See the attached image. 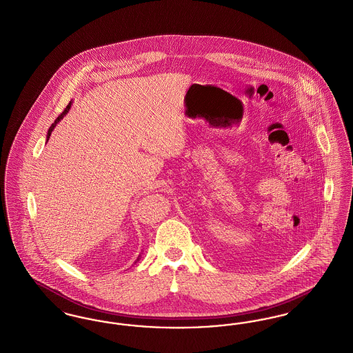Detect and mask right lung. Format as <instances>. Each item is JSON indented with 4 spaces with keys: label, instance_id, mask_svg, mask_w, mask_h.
<instances>
[{
    "label": "right lung",
    "instance_id": "add662e5",
    "mask_svg": "<svg viewBox=\"0 0 353 353\" xmlns=\"http://www.w3.org/2000/svg\"><path fill=\"white\" fill-rule=\"evenodd\" d=\"M71 103H72V101H70V103H68V107H66V110H65V111H63V112H62V114H61V115H59V117H58V118L55 119V121H54V123H52V124H51V127H50V128H49V132H48V136H46V141H49V139H50V136H51V132H52V131H54V128H55V125H57V124H58V123H59V121H61V120H62V119L65 118V115H66V114H68V110H70V108H71ZM139 259H140V255H139V258H137V261H139Z\"/></svg>",
    "mask_w": 353,
    "mask_h": 353
}]
</instances>
